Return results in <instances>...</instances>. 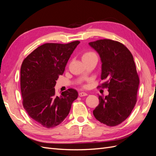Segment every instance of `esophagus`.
Instances as JSON below:
<instances>
[{"label":"esophagus","instance_id":"34e87169","mask_svg":"<svg viewBox=\"0 0 156 156\" xmlns=\"http://www.w3.org/2000/svg\"><path fill=\"white\" fill-rule=\"evenodd\" d=\"M88 95V94L86 93V92H79V96L80 97H83V96H86Z\"/></svg>","mask_w":156,"mask_h":156}]
</instances>
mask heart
<instances>
[{
	"mask_svg": "<svg viewBox=\"0 0 156 156\" xmlns=\"http://www.w3.org/2000/svg\"><path fill=\"white\" fill-rule=\"evenodd\" d=\"M96 56V55L94 53V52L88 51V52H86L85 53H84V55H83V59L92 57V56Z\"/></svg>",
	"mask_w": 156,
	"mask_h": 156,
	"instance_id": "obj_1",
	"label": "heart"
}]
</instances>
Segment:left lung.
<instances>
[{
	"label": "left lung",
	"instance_id": "obj_1",
	"mask_svg": "<svg viewBox=\"0 0 156 156\" xmlns=\"http://www.w3.org/2000/svg\"><path fill=\"white\" fill-rule=\"evenodd\" d=\"M101 60V80L98 88H108V95L99 96L93 111L96 119L108 126H116L128 117L137 101L139 78L133 55L122 43L109 39L90 42Z\"/></svg>",
	"mask_w": 156,
	"mask_h": 156
}]
</instances>
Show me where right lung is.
I'll return each mask as SVG.
<instances>
[{
    "label": "right lung",
    "mask_w": 156,
    "mask_h": 156,
    "mask_svg": "<svg viewBox=\"0 0 156 156\" xmlns=\"http://www.w3.org/2000/svg\"><path fill=\"white\" fill-rule=\"evenodd\" d=\"M79 43L74 41L66 44H43L28 55L21 64L23 107L31 119L46 128L62 123L78 97V92L73 88L56 96L54 87Z\"/></svg>",
    "instance_id": "obj_1"
}]
</instances>
